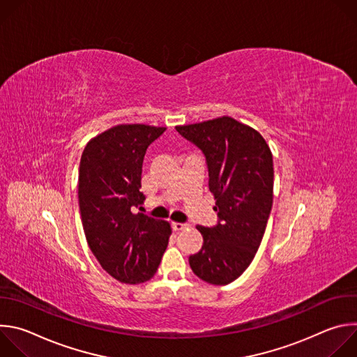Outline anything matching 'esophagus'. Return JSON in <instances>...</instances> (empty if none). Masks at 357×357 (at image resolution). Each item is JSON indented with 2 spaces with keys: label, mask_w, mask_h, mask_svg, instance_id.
Here are the masks:
<instances>
[{
  "label": "esophagus",
  "mask_w": 357,
  "mask_h": 357,
  "mask_svg": "<svg viewBox=\"0 0 357 357\" xmlns=\"http://www.w3.org/2000/svg\"><path fill=\"white\" fill-rule=\"evenodd\" d=\"M172 229L175 230V231H181V230H185V229H188V225L186 223H172Z\"/></svg>",
  "instance_id": "34e87169"
}]
</instances>
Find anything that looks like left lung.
<instances>
[{
	"label": "left lung",
	"mask_w": 357,
	"mask_h": 357,
	"mask_svg": "<svg viewBox=\"0 0 357 357\" xmlns=\"http://www.w3.org/2000/svg\"><path fill=\"white\" fill-rule=\"evenodd\" d=\"M176 131L206 158L219 218L213 227L196 226L203 245L189 257V266L209 284H230L250 266L266 231L273 206V154L259 131L226 116L178 126Z\"/></svg>",
	"instance_id": "8db88e82"
}]
</instances>
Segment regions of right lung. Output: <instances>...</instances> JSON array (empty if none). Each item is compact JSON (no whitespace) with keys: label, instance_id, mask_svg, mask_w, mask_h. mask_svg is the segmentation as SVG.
Here are the masks:
<instances>
[{"label":"right lung","instance_id":"add662e5","mask_svg":"<svg viewBox=\"0 0 357 357\" xmlns=\"http://www.w3.org/2000/svg\"><path fill=\"white\" fill-rule=\"evenodd\" d=\"M165 127L120 124L87 142L79 167V208L87 244L113 278L139 284L155 275L171 226L134 213L146 148Z\"/></svg>","mask_w":357,"mask_h":357}]
</instances>
